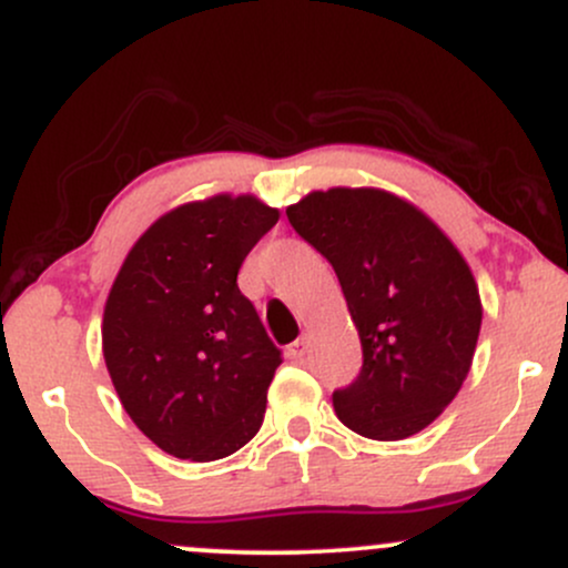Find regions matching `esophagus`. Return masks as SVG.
<instances>
[{
    "mask_svg": "<svg viewBox=\"0 0 568 568\" xmlns=\"http://www.w3.org/2000/svg\"><path fill=\"white\" fill-rule=\"evenodd\" d=\"M306 347H310V342H306L304 336L296 338V342H293L291 347H288V357H291V361H302V357L306 355Z\"/></svg>",
    "mask_w": 568,
    "mask_h": 568,
    "instance_id": "1",
    "label": "esophagus"
}]
</instances>
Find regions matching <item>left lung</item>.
Here are the masks:
<instances>
[{
  "mask_svg": "<svg viewBox=\"0 0 568 568\" xmlns=\"http://www.w3.org/2000/svg\"><path fill=\"white\" fill-rule=\"evenodd\" d=\"M291 226L334 266L363 368L334 408L352 433L403 440L433 425L473 366L484 306L470 266L414 202L374 186L310 192Z\"/></svg>",
  "mask_w": 568,
  "mask_h": 568,
  "instance_id": "1",
  "label": "left lung"
}]
</instances>
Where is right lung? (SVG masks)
<instances>
[{"label":"right lung","instance_id":"obj_1","mask_svg":"<svg viewBox=\"0 0 568 568\" xmlns=\"http://www.w3.org/2000/svg\"><path fill=\"white\" fill-rule=\"evenodd\" d=\"M280 211L253 194L184 202L135 240L103 306V361L162 452L224 459L258 433L283 357L237 288Z\"/></svg>","mask_w":568,"mask_h":568}]
</instances>
